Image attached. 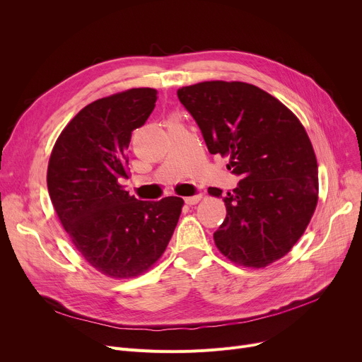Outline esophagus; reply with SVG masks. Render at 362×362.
<instances>
[{
	"instance_id": "34e87169",
	"label": "esophagus",
	"mask_w": 362,
	"mask_h": 362,
	"mask_svg": "<svg viewBox=\"0 0 362 362\" xmlns=\"http://www.w3.org/2000/svg\"><path fill=\"white\" fill-rule=\"evenodd\" d=\"M201 195H194V197H187V198H185V202L187 204V205H195V204H198L199 201H201Z\"/></svg>"
}]
</instances>
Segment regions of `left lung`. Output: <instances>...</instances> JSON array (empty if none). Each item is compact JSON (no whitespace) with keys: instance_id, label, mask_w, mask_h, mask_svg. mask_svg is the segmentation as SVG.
<instances>
[{"instance_id":"1","label":"left lung","mask_w":362,"mask_h":362,"mask_svg":"<svg viewBox=\"0 0 362 362\" xmlns=\"http://www.w3.org/2000/svg\"><path fill=\"white\" fill-rule=\"evenodd\" d=\"M208 151L240 176L223 198L226 218L214 233L218 251L243 267L264 269L286 255L315 211L318 165L295 114L269 92L245 82L210 81L177 90ZM221 189L208 194L221 197Z\"/></svg>"}]
</instances>
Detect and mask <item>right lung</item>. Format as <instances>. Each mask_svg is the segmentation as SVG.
<instances>
[{
	"instance_id": "obj_1",
	"label": "right lung",
	"mask_w": 362,
	"mask_h": 362,
	"mask_svg": "<svg viewBox=\"0 0 362 362\" xmlns=\"http://www.w3.org/2000/svg\"><path fill=\"white\" fill-rule=\"evenodd\" d=\"M157 90L133 88L83 107L60 133L48 161L54 210L86 262L111 279L141 276L164 254L183 199L139 201L127 179L132 132L156 107Z\"/></svg>"
}]
</instances>
